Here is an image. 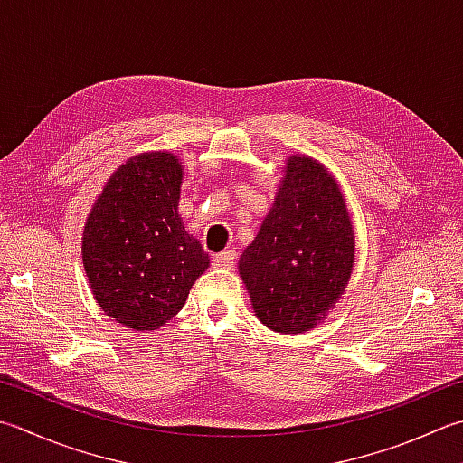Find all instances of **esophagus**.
Masks as SVG:
<instances>
[{
	"mask_svg": "<svg viewBox=\"0 0 463 463\" xmlns=\"http://www.w3.org/2000/svg\"><path fill=\"white\" fill-rule=\"evenodd\" d=\"M213 265L219 269H231L234 265V250H224L219 252V255H214Z\"/></svg>",
	"mask_w": 463,
	"mask_h": 463,
	"instance_id": "1",
	"label": "esophagus"
}]
</instances>
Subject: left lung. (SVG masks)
Here are the masks:
<instances>
[{
  "mask_svg": "<svg viewBox=\"0 0 463 463\" xmlns=\"http://www.w3.org/2000/svg\"><path fill=\"white\" fill-rule=\"evenodd\" d=\"M355 234L345 196L321 162L293 154L260 229L239 259V275L262 325L305 333L345 293Z\"/></svg>",
  "mask_w": 463,
  "mask_h": 463,
  "instance_id": "8db88e82",
  "label": "left lung"
}]
</instances>
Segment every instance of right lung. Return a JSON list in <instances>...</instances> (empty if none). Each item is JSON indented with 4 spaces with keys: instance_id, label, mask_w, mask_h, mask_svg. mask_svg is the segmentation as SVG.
I'll use <instances>...</instances> for the list:
<instances>
[{
    "instance_id": "obj_1",
    "label": "right lung",
    "mask_w": 463,
    "mask_h": 463,
    "mask_svg": "<svg viewBox=\"0 0 463 463\" xmlns=\"http://www.w3.org/2000/svg\"><path fill=\"white\" fill-rule=\"evenodd\" d=\"M183 162L170 152L126 160L90 211L81 260L98 305L134 331H154L186 303L208 269L178 214Z\"/></svg>"
}]
</instances>
